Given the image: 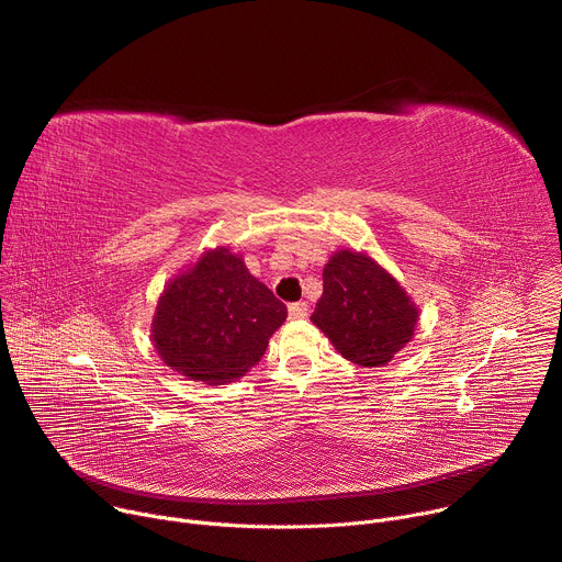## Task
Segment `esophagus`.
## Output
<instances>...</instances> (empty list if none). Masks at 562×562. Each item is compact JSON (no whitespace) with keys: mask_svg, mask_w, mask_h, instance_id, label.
Instances as JSON below:
<instances>
[{"mask_svg":"<svg viewBox=\"0 0 562 562\" xmlns=\"http://www.w3.org/2000/svg\"><path fill=\"white\" fill-rule=\"evenodd\" d=\"M306 315H308V304L306 302L289 304V319H304Z\"/></svg>","mask_w":562,"mask_h":562,"instance_id":"1","label":"esophagus"}]
</instances>
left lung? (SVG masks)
<instances>
[{
  "label": "left lung",
  "mask_w": 562,
  "mask_h": 562,
  "mask_svg": "<svg viewBox=\"0 0 562 562\" xmlns=\"http://www.w3.org/2000/svg\"><path fill=\"white\" fill-rule=\"evenodd\" d=\"M323 280L311 323L345 360L369 369L384 367L414 340L420 306L367 251H334Z\"/></svg>",
  "instance_id": "obj_1"
}]
</instances>
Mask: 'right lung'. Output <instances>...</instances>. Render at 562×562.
<instances>
[{
  "label": "right lung",
  "mask_w": 562,
  "mask_h": 562,
  "mask_svg": "<svg viewBox=\"0 0 562 562\" xmlns=\"http://www.w3.org/2000/svg\"><path fill=\"white\" fill-rule=\"evenodd\" d=\"M284 319L286 306L249 273L245 258L220 245L165 284L150 342L176 373L217 386L247 375Z\"/></svg>",
  "instance_id": "obj_1"
}]
</instances>
